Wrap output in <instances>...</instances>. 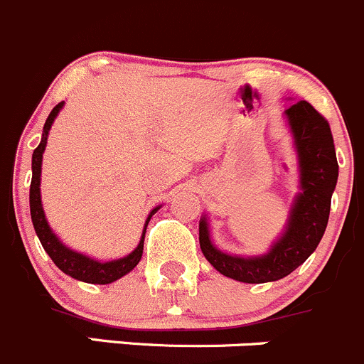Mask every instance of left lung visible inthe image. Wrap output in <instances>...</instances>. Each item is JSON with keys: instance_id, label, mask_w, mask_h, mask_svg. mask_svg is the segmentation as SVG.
Returning a JSON list of instances; mask_svg holds the SVG:
<instances>
[{"instance_id": "8db88e82", "label": "left lung", "mask_w": 364, "mask_h": 364, "mask_svg": "<svg viewBox=\"0 0 364 364\" xmlns=\"http://www.w3.org/2000/svg\"><path fill=\"white\" fill-rule=\"evenodd\" d=\"M284 114L299 153L302 188L284 235L264 256H229L211 243L206 217L199 222V243L204 257L225 277L242 283H268L291 274L311 256L329 220L331 197L338 181L336 151L329 122L308 101L291 105Z\"/></svg>"}]
</instances>
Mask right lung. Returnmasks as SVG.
Listing matches in <instances>:
<instances>
[{
    "label": "right lung",
    "instance_id": "obj_1",
    "mask_svg": "<svg viewBox=\"0 0 364 364\" xmlns=\"http://www.w3.org/2000/svg\"><path fill=\"white\" fill-rule=\"evenodd\" d=\"M62 107L63 103H58L51 110V114H49L48 121H46L44 124L41 144H38L37 149L33 151V156H31V172H33V174H31V185H30L31 222H33L35 232H37L44 250L49 254L53 263H55L63 274H67V276L74 277V279L77 281H83V283L110 284L114 283V281L121 279L122 276H126L128 272H132L133 268L139 264L140 257H142V252H144V238H146L147 224H149L151 217L156 213L158 208H154V210L151 211L149 217H147L139 247H136L132 254H128L126 257H121V259L107 261V263L90 259V257L83 256V254L67 249V247L63 245L55 235H53V231L48 225V220H46V215H44V210H42V203H41V165H42V153H44L46 149V142H48L49 128H51L53 121H55V117L58 115V112L62 110Z\"/></svg>",
    "mask_w": 364,
    "mask_h": 364
}]
</instances>
